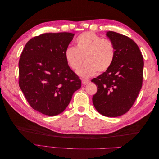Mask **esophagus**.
Wrapping results in <instances>:
<instances>
[{"instance_id": "1", "label": "esophagus", "mask_w": 159, "mask_h": 159, "mask_svg": "<svg viewBox=\"0 0 159 159\" xmlns=\"http://www.w3.org/2000/svg\"><path fill=\"white\" fill-rule=\"evenodd\" d=\"M81 82H82L83 84H87L89 82V81L88 80H85V79H83L81 80Z\"/></svg>"}]
</instances>
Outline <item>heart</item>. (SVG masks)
Segmentation results:
<instances>
[{
  "instance_id": "obj_1",
  "label": "heart",
  "mask_w": 159,
  "mask_h": 159,
  "mask_svg": "<svg viewBox=\"0 0 159 159\" xmlns=\"http://www.w3.org/2000/svg\"><path fill=\"white\" fill-rule=\"evenodd\" d=\"M75 47H68L64 52L65 60L70 68L78 70L84 59L85 64L78 74L83 78H89L98 71L109 70L115 58L113 43L102 38L93 32H84L75 38Z\"/></svg>"
}]
</instances>
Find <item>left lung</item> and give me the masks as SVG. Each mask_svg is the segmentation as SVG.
<instances>
[{"label":"left lung","mask_w":159,"mask_h":159,"mask_svg":"<svg viewBox=\"0 0 159 159\" xmlns=\"http://www.w3.org/2000/svg\"><path fill=\"white\" fill-rule=\"evenodd\" d=\"M106 35L115 46V58L109 70L91 80L98 88L92 101L100 114L115 117L126 113L135 102L142 87L144 61L131 38L113 31Z\"/></svg>","instance_id":"left-lung-1"}]
</instances>
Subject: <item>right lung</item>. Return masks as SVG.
<instances>
[{
  "instance_id": "add662e5",
  "label": "right lung",
  "mask_w": 159,
  "mask_h": 159,
  "mask_svg": "<svg viewBox=\"0 0 159 159\" xmlns=\"http://www.w3.org/2000/svg\"><path fill=\"white\" fill-rule=\"evenodd\" d=\"M74 34L45 33L32 38L19 60V86L30 106L49 116L62 113L81 81L69 67L64 52Z\"/></svg>"
}]
</instances>
